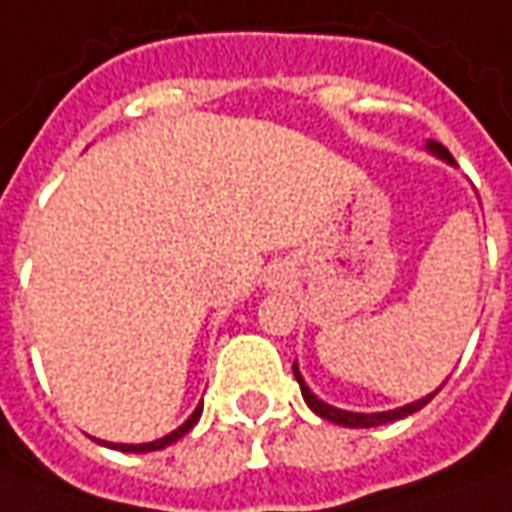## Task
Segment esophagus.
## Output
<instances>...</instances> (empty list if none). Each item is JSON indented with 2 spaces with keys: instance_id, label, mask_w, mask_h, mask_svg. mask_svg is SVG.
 Segmentation results:
<instances>
[{
  "instance_id": "34e87169",
  "label": "esophagus",
  "mask_w": 512,
  "mask_h": 512,
  "mask_svg": "<svg viewBox=\"0 0 512 512\" xmlns=\"http://www.w3.org/2000/svg\"><path fill=\"white\" fill-rule=\"evenodd\" d=\"M286 283V277H283V272L272 274V289H277V286H283Z\"/></svg>"
}]
</instances>
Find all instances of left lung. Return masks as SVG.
I'll return each instance as SVG.
<instances>
[{"label": "left lung", "mask_w": 512, "mask_h": 512, "mask_svg": "<svg viewBox=\"0 0 512 512\" xmlns=\"http://www.w3.org/2000/svg\"><path fill=\"white\" fill-rule=\"evenodd\" d=\"M425 150L431 152V155H436L439 161H445V164H450V167H456L453 155H450V152L445 150L439 141H428V144H425ZM291 371H294V379L300 382L303 399H306V405H309L311 411H314L317 416H323V419H328V422H334V425H343V428H377V425L394 422V419H405V416L416 414L419 408H425V405H428V402H431V399L439 394V388H442V385H439V388H436V391H431L428 397L416 399V402H408V405L394 408V411H374V414H362V411H343V408H334V405L323 402V399L317 397L309 385H306V379H303V374H300L297 362L291 365Z\"/></svg>", "instance_id": "obj_1"}]
</instances>
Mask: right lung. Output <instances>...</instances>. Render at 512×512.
<instances>
[{"label":"right lung","mask_w":512,"mask_h":512,"mask_svg":"<svg viewBox=\"0 0 512 512\" xmlns=\"http://www.w3.org/2000/svg\"><path fill=\"white\" fill-rule=\"evenodd\" d=\"M201 411H203V402H198V408L189 414L184 425H178L175 431H169L167 436H161V439H152V442H141V445H127V442H104V439H96L98 445H107V448H115V450H124V453H150V450H164L169 448L172 442H178L184 433H189L195 425H198V419H201Z\"/></svg>","instance_id":"add662e5"}]
</instances>
